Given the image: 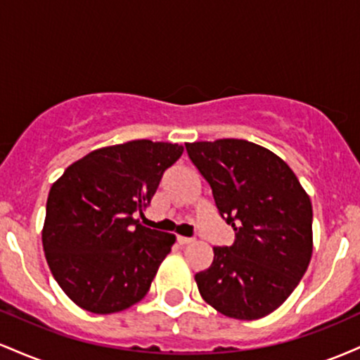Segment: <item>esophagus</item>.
Listing matches in <instances>:
<instances>
[{
    "mask_svg": "<svg viewBox=\"0 0 360 360\" xmlns=\"http://www.w3.org/2000/svg\"><path fill=\"white\" fill-rule=\"evenodd\" d=\"M191 242H194V238L181 237V235H177V243H179V245H188V243H191Z\"/></svg>",
    "mask_w": 360,
    "mask_h": 360,
    "instance_id": "esophagus-1",
    "label": "esophagus"
}]
</instances>
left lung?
<instances>
[{
	"label": "left lung",
	"instance_id": "left-lung-1",
	"mask_svg": "<svg viewBox=\"0 0 360 360\" xmlns=\"http://www.w3.org/2000/svg\"><path fill=\"white\" fill-rule=\"evenodd\" d=\"M186 152L235 232L232 245L213 247L212 266L194 276L201 296L230 318L269 315L295 291L311 259L308 194L288 164L257 143L220 139L186 143Z\"/></svg>",
	"mask_w": 360,
	"mask_h": 360
}]
</instances>
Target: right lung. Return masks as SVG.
<instances>
[{
	"instance_id": "obj_1",
	"label": "right lung",
	"mask_w": 360,
	"mask_h": 360,
	"mask_svg": "<svg viewBox=\"0 0 360 360\" xmlns=\"http://www.w3.org/2000/svg\"><path fill=\"white\" fill-rule=\"evenodd\" d=\"M183 150L152 140L98 148L52 184L42 232L45 259L77 307L108 315L147 295L174 235L139 225L134 214H142Z\"/></svg>"
}]
</instances>
